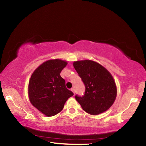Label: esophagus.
<instances>
[{
	"label": "esophagus",
	"instance_id": "esophagus-1",
	"mask_svg": "<svg viewBox=\"0 0 146 146\" xmlns=\"http://www.w3.org/2000/svg\"><path fill=\"white\" fill-rule=\"evenodd\" d=\"M71 91H72V92H73L74 94H75V89H74V88H71Z\"/></svg>",
	"mask_w": 146,
	"mask_h": 146
}]
</instances>
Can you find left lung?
I'll return each instance as SVG.
<instances>
[{
	"mask_svg": "<svg viewBox=\"0 0 146 146\" xmlns=\"http://www.w3.org/2000/svg\"><path fill=\"white\" fill-rule=\"evenodd\" d=\"M73 66L86 88L84 96H75L83 110L93 115L107 111L114 103L117 92L111 73L100 64L90 60L74 62Z\"/></svg>",
	"mask_w": 146,
	"mask_h": 146,
	"instance_id": "left-lung-1",
	"label": "left lung"
}]
</instances>
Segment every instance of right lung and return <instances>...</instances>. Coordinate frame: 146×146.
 <instances>
[{
    "label": "right lung",
    "mask_w": 146,
    "mask_h": 146,
    "mask_svg": "<svg viewBox=\"0 0 146 146\" xmlns=\"http://www.w3.org/2000/svg\"><path fill=\"white\" fill-rule=\"evenodd\" d=\"M68 64L60 59L49 60L39 66L31 75L28 85L29 101L48 117L60 113L73 93L66 87L60 73Z\"/></svg>",
    "instance_id": "1"
}]
</instances>
